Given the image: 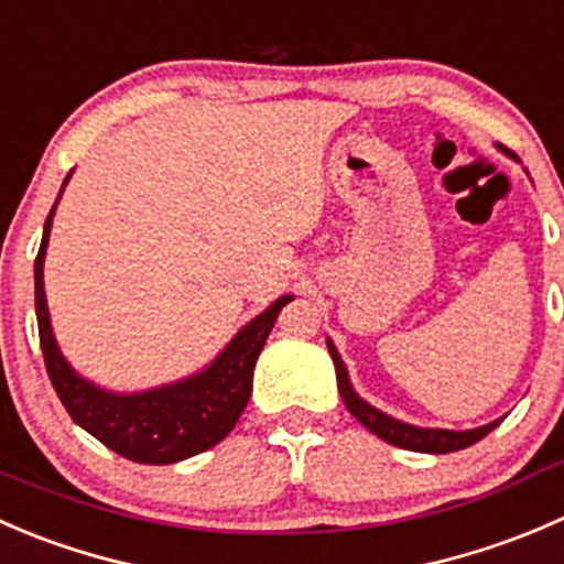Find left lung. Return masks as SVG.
Returning a JSON list of instances; mask_svg holds the SVG:
<instances>
[{"label": "left lung", "mask_w": 564, "mask_h": 564, "mask_svg": "<svg viewBox=\"0 0 564 564\" xmlns=\"http://www.w3.org/2000/svg\"><path fill=\"white\" fill-rule=\"evenodd\" d=\"M328 354L334 359V370H337V389L343 394L345 405H348L350 414L361 422L370 433H376L378 438H383L387 444H394L400 449H411V453H433V455H447V453H458V449L471 447L477 444L479 438L488 436L499 422H490V425L474 427V431H427V427H414L405 425V422L392 420V416L381 414L378 409L367 405L359 394L350 389L348 372H345L343 359L334 350L332 339H328Z\"/></svg>", "instance_id": "left-lung-1"}]
</instances>
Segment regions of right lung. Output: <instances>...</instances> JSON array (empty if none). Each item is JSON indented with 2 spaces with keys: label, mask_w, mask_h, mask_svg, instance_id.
<instances>
[{
  "label": "right lung",
  "mask_w": 564,
  "mask_h": 564,
  "mask_svg": "<svg viewBox=\"0 0 564 564\" xmlns=\"http://www.w3.org/2000/svg\"><path fill=\"white\" fill-rule=\"evenodd\" d=\"M68 181V177H65ZM52 214L43 227L41 252L35 258V312L43 361L57 398L79 427L104 447L137 464L166 466L216 447L236 427L252 394V372L276 315L293 295L276 299L263 315L236 334L219 359L199 376L142 394H109L70 370L54 343L43 293V254H46Z\"/></svg>",
  "instance_id": "1"
}]
</instances>
